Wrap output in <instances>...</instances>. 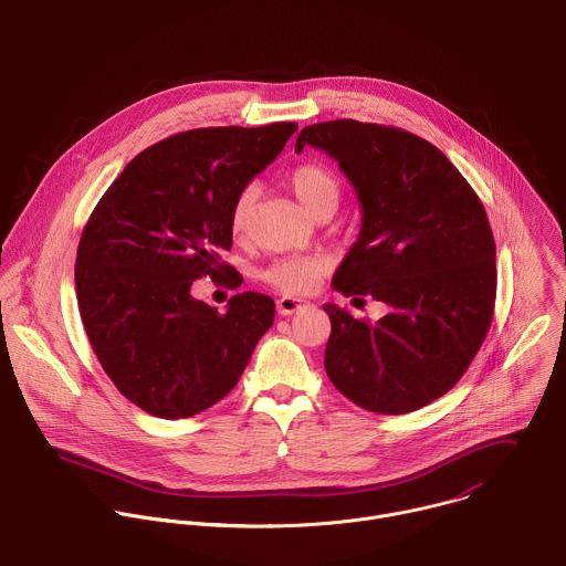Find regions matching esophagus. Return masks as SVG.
Returning a JSON list of instances; mask_svg holds the SVG:
<instances>
[{"instance_id": "esophagus-1", "label": "esophagus", "mask_w": 566, "mask_h": 566, "mask_svg": "<svg viewBox=\"0 0 566 566\" xmlns=\"http://www.w3.org/2000/svg\"><path fill=\"white\" fill-rule=\"evenodd\" d=\"M304 306H306V302L295 300V297H280V300H277V313L284 315V317L300 313Z\"/></svg>"}]
</instances>
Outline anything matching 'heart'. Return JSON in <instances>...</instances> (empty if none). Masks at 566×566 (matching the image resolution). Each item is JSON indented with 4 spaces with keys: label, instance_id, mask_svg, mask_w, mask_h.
<instances>
[{
    "label": "heart",
    "instance_id": "heart-1",
    "mask_svg": "<svg viewBox=\"0 0 566 566\" xmlns=\"http://www.w3.org/2000/svg\"><path fill=\"white\" fill-rule=\"evenodd\" d=\"M289 185L313 216L335 211L339 205V180L319 163H302L291 169ZM255 198V185H244L235 193L229 211V227L233 235H242L249 229ZM326 258L322 255H284L264 266L260 277L286 295H304L315 289L317 280L326 273Z\"/></svg>",
    "mask_w": 566,
    "mask_h": 566
}]
</instances>
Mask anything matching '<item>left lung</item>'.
I'll list each match as a JSON object with an SVG mask.
<instances>
[{
  "instance_id": "obj_1",
  "label": "left lung",
  "mask_w": 566,
  "mask_h": 566,
  "mask_svg": "<svg viewBox=\"0 0 566 566\" xmlns=\"http://www.w3.org/2000/svg\"><path fill=\"white\" fill-rule=\"evenodd\" d=\"M361 205L359 240L333 277L346 297L390 306L379 322L324 304V368L364 410L415 412L443 397L483 346L496 302V244L485 207L448 156L399 127L353 118L308 125Z\"/></svg>"
}]
</instances>
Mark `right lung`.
Segmentation results:
<instances>
[{"instance_id":"add662e5","label":"right lung","mask_w":566,"mask_h":566,"mask_svg":"<svg viewBox=\"0 0 566 566\" xmlns=\"http://www.w3.org/2000/svg\"><path fill=\"white\" fill-rule=\"evenodd\" d=\"M295 129L271 123L174 134L129 160L83 227L78 313L103 370L140 410L176 421L211 408L235 388L271 328L269 295L238 293L218 313L191 297V284L233 273L220 258L233 244V198Z\"/></svg>"}]
</instances>
